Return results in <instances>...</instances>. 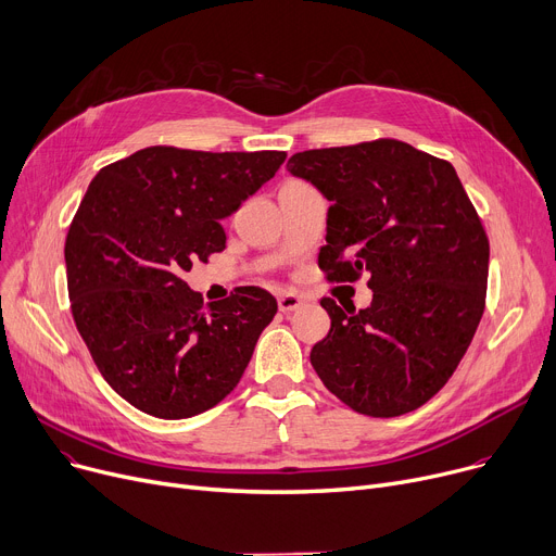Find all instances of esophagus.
<instances>
[{
  "label": "esophagus",
  "mask_w": 556,
  "mask_h": 556,
  "mask_svg": "<svg viewBox=\"0 0 556 556\" xmlns=\"http://www.w3.org/2000/svg\"><path fill=\"white\" fill-rule=\"evenodd\" d=\"M301 305H303V299L299 296V293H293V291H282L280 296H278L280 312H293V309H299Z\"/></svg>",
  "instance_id": "1"
}]
</instances>
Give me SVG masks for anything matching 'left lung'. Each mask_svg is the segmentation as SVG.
<instances>
[{
    "label": "left lung",
    "instance_id": "left-lung-1",
    "mask_svg": "<svg viewBox=\"0 0 556 556\" xmlns=\"http://www.w3.org/2000/svg\"><path fill=\"white\" fill-rule=\"evenodd\" d=\"M320 190L330 280L368 274L372 303L341 309L309 362L332 395L370 417L427 404L465 356L484 312L489 240L448 161L395 139L305 150L287 161Z\"/></svg>",
    "mask_w": 556,
    "mask_h": 556
}]
</instances>
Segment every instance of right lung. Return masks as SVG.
Returning <instances> with one entry per match:
<instances>
[{"label":"right lung","instance_id":"add662e5","mask_svg":"<svg viewBox=\"0 0 556 556\" xmlns=\"http://www.w3.org/2000/svg\"><path fill=\"white\" fill-rule=\"evenodd\" d=\"M285 156L152 146L110 163L89 184L64 242L72 314L93 364L135 408L192 417L242 379L278 312L276 299L238 287L204 303L184 274L226 247L219 222Z\"/></svg>","mask_w":556,"mask_h":556}]
</instances>
